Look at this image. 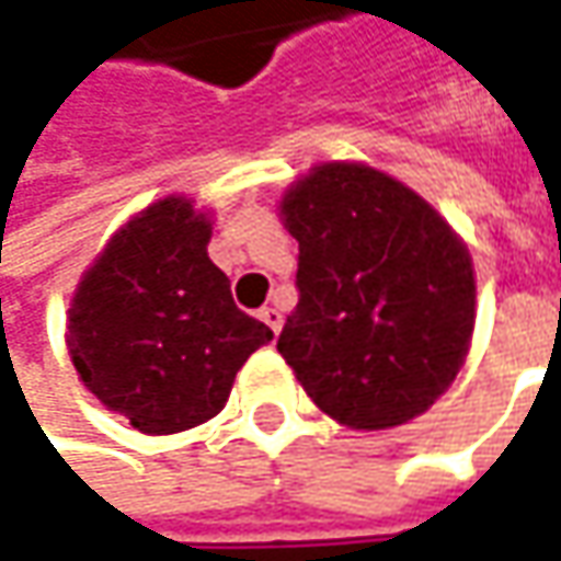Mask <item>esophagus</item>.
Listing matches in <instances>:
<instances>
[{
  "mask_svg": "<svg viewBox=\"0 0 561 561\" xmlns=\"http://www.w3.org/2000/svg\"><path fill=\"white\" fill-rule=\"evenodd\" d=\"M260 320H263V323H266V327H270L273 333H279V330H282V311H279V308H263V311H260Z\"/></svg>",
  "mask_w": 561,
  "mask_h": 561,
  "instance_id": "1",
  "label": "esophagus"
}]
</instances>
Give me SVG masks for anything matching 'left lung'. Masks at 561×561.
<instances>
[{"instance_id":"1","label":"left lung","mask_w":561,"mask_h":561,"mask_svg":"<svg viewBox=\"0 0 561 561\" xmlns=\"http://www.w3.org/2000/svg\"><path fill=\"white\" fill-rule=\"evenodd\" d=\"M298 305L282 358L348 428L428 410L467 362L477 276L460 234L415 190L362 161H327L285 190Z\"/></svg>"}]
</instances>
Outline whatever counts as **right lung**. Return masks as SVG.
<instances>
[{"mask_svg":"<svg viewBox=\"0 0 561 561\" xmlns=\"http://www.w3.org/2000/svg\"><path fill=\"white\" fill-rule=\"evenodd\" d=\"M209 238V213L164 196L114 231L69 305L66 346L79 380L146 435L218 415L241 365L273 340L234 305Z\"/></svg>","mask_w":561,"mask_h":561,"instance_id":"right-lung-1","label":"right lung"}]
</instances>
